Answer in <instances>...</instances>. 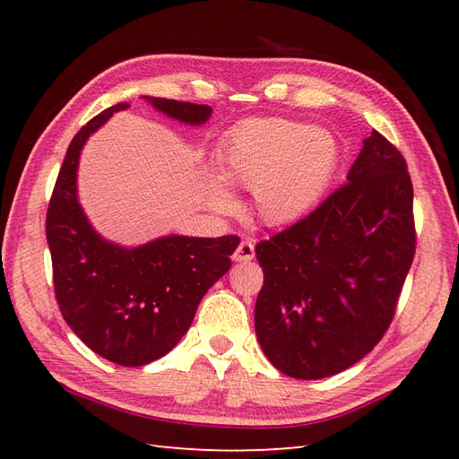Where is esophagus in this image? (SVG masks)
<instances>
[{
	"mask_svg": "<svg viewBox=\"0 0 459 459\" xmlns=\"http://www.w3.org/2000/svg\"><path fill=\"white\" fill-rule=\"evenodd\" d=\"M252 258H255V242L248 240V238L247 240H240V245L237 247L235 255H232V260L248 262Z\"/></svg>",
	"mask_w": 459,
	"mask_h": 459,
	"instance_id": "obj_1",
	"label": "esophagus"
}]
</instances>
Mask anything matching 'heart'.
I'll return each instance as SVG.
<instances>
[{"label": "heart", "instance_id": "heart-1", "mask_svg": "<svg viewBox=\"0 0 459 459\" xmlns=\"http://www.w3.org/2000/svg\"><path fill=\"white\" fill-rule=\"evenodd\" d=\"M339 161L335 135L286 118L248 120L232 130L221 150V171L230 185L255 191L258 217L291 224L316 207ZM219 209H230L222 183L211 181Z\"/></svg>", "mask_w": 459, "mask_h": 459}]
</instances>
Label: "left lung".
Returning <instances> with one entry per match:
<instances>
[{"label": "left lung", "mask_w": 459, "mask_h": 459, "mask_svg": "<svg viewBox=\"0 0 459 459\" xmlns=\"http://www.w3.org/2000/svg\"><path fill=\"white\" fill-rule=\"evenodd\" d=\"M414 191L406 160L370 132L347 183L256 245L260 347L301 380L337 375L373 351L394 317L414 260Z\"/></svg>", "instance_id": "1"}]
</instances>
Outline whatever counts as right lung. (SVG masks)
<instances>
[{
    "label": "right lung",
    "mask_w": 459,
    "mask_h": 459,
    "mask_svg": "<svg viewBox=\"0 0 459 459\" xmlns=\"http://www.w3.org/2000/svg\"><path fill=\"white\" fill-rule=\"evenodd\" d=\"M153 108L185 124L209 120L211 106L152 99ZM116 104L82 126L68 145L47 209V242L53 260L58 309L96 355L122 367L163 357L187 333L199 301L230 268L240 238L163 237L124 248L96 232L76 199V168L84 142Z\"/></svg>",
    "instance_id": "right-lung-1"
}]
</instances>
